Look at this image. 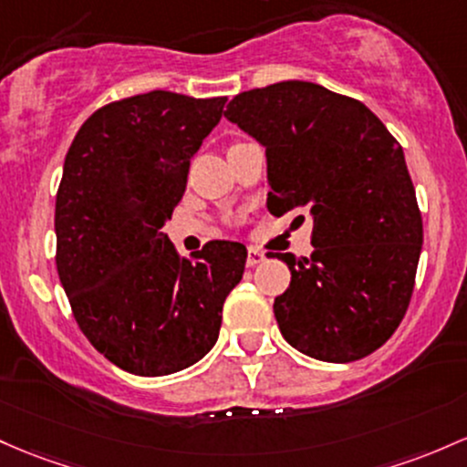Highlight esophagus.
Returning <instances> with one entry per match:
<instances>
[{
  "label": "esophagus",
  "mask_w": 467,
  "mask_h": 467,
  "mask_svg": "<svg viewBox=\"0 0 467 467\" xmlns=\"http://www.w3.org/2000/svg\"><path fill=\"white\" fill-rule=\"evenodd\" d=\"M261 261H265V254L257 248H248V259H245L248 268H254V265H259Z\"/></svg>",
  "instance_id": "34e87169"
}]
</instances>
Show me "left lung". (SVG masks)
<instances>
[{
	"label": "left lung",
	"mask_w": 467,
	"mask_h": 467,
	"mask_svg": "<svg viewBox=\"0 0 467 467\" xmlns=\"http://www.w3.org/2000/svg\"><path fill=\"white\" fill-rule=\"evenodd\" d=\"M223 117L265 148L270 213L312 219L310 257H276L284 339L327 363L368 357L401 324L423 245L403 148L368 106L312 81L242 92Z\"/></svg>",
	"instance_id": "left-lung-1"
}]
</instances>
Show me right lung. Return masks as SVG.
<instances>
[{
    "instance_id": "right-lung-1",
    "label": "right lung",
    "mask_w": 467,
    "mask_h": 467,
    "mask_svg": "<svg viewBox=\"0 0 467 467\" xmlns=\"http://www.w3.org/2000/svg\"><path fill=\"white\" fill-rule=\"evenodd\" d=\"M223 104L168 90L112 101L66 155L55 202L59 281L86 339L130 375H172L206 357L244 276V244L210 242L182 259L161 233Z\"/></svg>"
}]
</instances>
